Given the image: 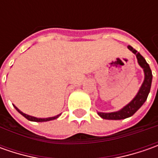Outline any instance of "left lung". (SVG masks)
Wrapping results in <instances>:
<instances>
[{"label":"left lung","mask_w":158,"mask_h":158,"mask_svg":"<svg viewBox=\"0 0 158 158\" xmlns=\"http://www.w3.org/2000/svg\"><path fill=\"white\" fill-rule=\"evenodd\" d=\"M127 48L136 55L138 63L143 69L144 76H144V81H143V84H142L137 95L135 97V98L131 101L128 105H127L125 107H123L121 110L113 112H98V115L102 118H105V119H124V118L131 117L145 103V101L147 100L149 91H150L151 82H152V72H151V69L149 68V64L146 62L145 59L140 54V52H137L136 50L134 49L132 46H128Z\"/></svg>","instance_id":"8db88e82"}]
</instances>
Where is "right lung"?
<instances>
[{
  "instance_id": "right-lung-1",
  "label": "right lung",
  "mask_w": 158,
  "mask_h": 158,
  "mask_svg": "<svg viewBox=\"0 0 158 158\" xmlns=\"http://www.w3.org/2000/svg\"><path fill=\"white\" fill-rule=\"evenodd\" d=\"M14 106V105H13ZM15 109H16V111L19 112V113H21L22 115L23 116V117H25V118H27L28 120H31V121H35V122H44V121H49V120H52V119H55V118H57L60 114H58L57 116H54V117H50V118H36V117H33V116H30V115H27V114H25V113H23V112H21L17 107L15 106H14Z\"/></svg>"
}]
</instances>
